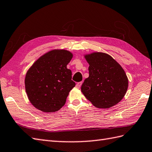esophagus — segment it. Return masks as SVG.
Segmentation results:
<instances>
[{"mask_svg":"<svg viewBox=\"0 0 152 152\" xmlns=\"http://www.w3.org/2000/svg\"><path fill=\"white\" fill-rule=\"evenodd\" d=\"M82 82L77 83L76 85V87L77 88H78V89H79V88L81 87V86H82Z\"/></svg>","mask_w":152,"mask_h":152,"instance_id":"esophagus-1","label":"esophagus"}]
</instances>
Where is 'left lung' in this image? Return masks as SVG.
<instances>
[{"instance_id":"1","label":"left lung","mask_w":152,"mask_h":152,"mask_svg":"<svg viewBox=\"0 0 152 152\" xmlns=\"http://www.w3.org/2000/svg\"><path fill=\"white\" fill-rule=\"evenodd\" d=\"M89 63V76L81 91L94 106L107 109L121 102L128 87V78L121 65L106 53L84 55Z\"/></svg>"}]
</instances>
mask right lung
<instances>
[{
    "label": "right lung",
    "mask_w": 152,
    "mask_h": 152,
    "mask_svg": "<svg viewBox=\"0 0 152 152\" xmlns=\"http://www.w3.org/2000/svg\"><path fill=\"white\" fill-rule=\"evenodd\" d=\"M71 52L54 49L39 58L26 74L25 89L30 103L45 113L59 111L65 105L70 90L76 86L66 65Z\"/></svg>",
    "instance_id": "right-lung-1"
}]
</instances>
